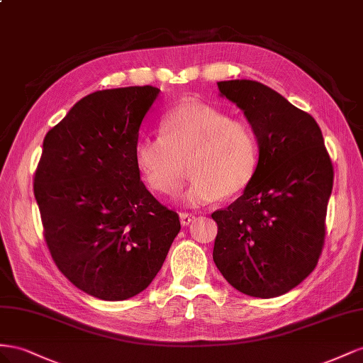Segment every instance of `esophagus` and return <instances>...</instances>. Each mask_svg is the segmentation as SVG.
<instances>
[{"label":"esophagus","mask_w":363,"mask_h":363,"mask_svg":"<svg viewBox=\"0 0 363 363\" xmlns=\"http://www.w3.org/2000/svg\"><path fill=\"white\" fill-rule=\"evenodd\" d=\"M179 219H181V225L182 226H187V225H190L196 219V217L191 213H179Z\"/></svg>","instance_id":"1"}]
</instances>
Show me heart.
I'll use <instances>...</instances> for the list:
<instances>
[{"label": "heart", "mask_w": 363, "mask_h": 363, "mask_svg": "<svg viewBox=\"0 0 363 363\" xmlns=\"http://www.w3.org/2000/svg\"><path fill=\"white\" fill-rule=\"evenodd\" d=\"M160 137L141 135L133 160L147 187L164 196L181 189L184 161L190 158L191 181L181 196L187 206L234 198L252 181L258 141L246 121L233 120L219 108L189 101L165 112Z\"/></svg>", "instance_id": "obj_1"}]
</instances>
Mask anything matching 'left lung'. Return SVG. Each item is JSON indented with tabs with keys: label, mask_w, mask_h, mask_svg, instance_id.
Instances as JSON below:
<instances>
[{
	"label": "left lung",
	"mask_w": 363,
	"mask_h": 363,
	"mask_svg": "<svg viewBox=\"0 0 363 363\" xmlns=\"http://www.w3.org/2000/svg\"><path fill=\"white\" fill-rule=\"evenodd\" d=\"M258 141L252 181L217 222L213 260L237 291L274 298L313 271L323 251L333 165L307 112L255 80L217 82Z\"/></svg>",
	"instance_id": "8db88e82"
}]
</instances>
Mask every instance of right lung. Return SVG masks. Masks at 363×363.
I'll return each instance as SVG.
<instances>
[{"mask_svg": "<svg viewBox=\"0 0 363 363\" xmlns=\"http://www.w3.org/2000/svg\"><path fill=\"white\" fill-rule=\"evenodd\" d=\"M153 86L96 91L48 130L35 173L45 242L69 281L105 301L143 292L181 230L140 179L133 147Z\"/></svg>", "mask_w": 363, "mask_h": 363, "instance_id": "1", "label": "right lung"}]
</instances>
